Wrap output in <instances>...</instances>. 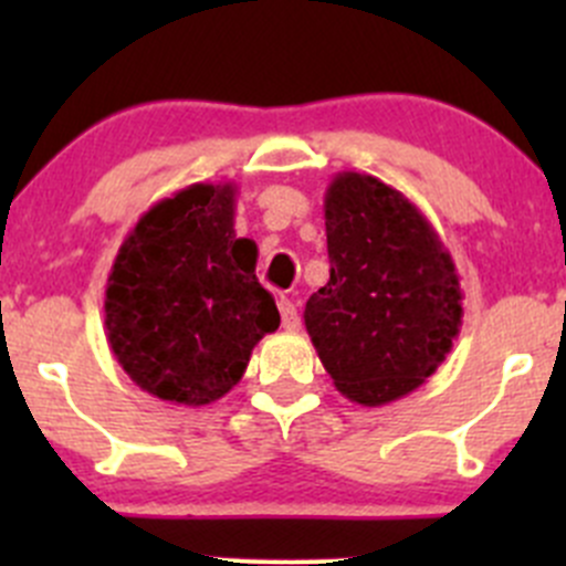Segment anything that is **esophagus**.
<instances>
[{
    "label": "esophagus",
    "mask_w": 566,
    "mask_h": 566,
    "mask_svg": "<svg viewBox=\"0 0 566 566\" xmlns=\"http://www.w3.org/2000/svg\"><path fill=\"white\" fill-rule=\"evenodd\" d=\"M279 312H282V325L287 331H295L301 325V317H298V310H295V304L290 298H279Z\"/></svg>",
    "instance_id": "1"
}]
</instances>
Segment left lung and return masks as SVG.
Wrapping results in <instances>:
<instances>
[{"label": "left lung", "instance_id": "left-lung-1", "mask_svg": "<svg viewBox=\"0 0 566 566\" xmlns=\"http://www.w3.org/2000/svg\"><path fill=\"white\" fill-rule=\"evenodd\" d=\"M331 279L304 310L325 373L350 402L378 408L447 361L462 290L436 227L402 191L361 172L325 188Z\"/></svg>", "mask_w": 566, "mask_h": 566}]
</instances>
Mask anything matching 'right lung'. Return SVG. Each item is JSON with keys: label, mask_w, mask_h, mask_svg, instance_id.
<instances>
[{"label": "right lung", "mask_w": 566, "mask_h": 566, "mask_svg": "<svg viewBox=\"0 0 566 566\" xmlns=\"http://www.w3.org/2000/svg\"><path fill=\"white\" fill-rule=\"evenodd\" d=\"M235 182H193L139 216L106 282V339L142 391L210 405L279 328L256 282V251L235 235Z\"/></svg>", "instance_id": "obj_1"}]
</instances>
